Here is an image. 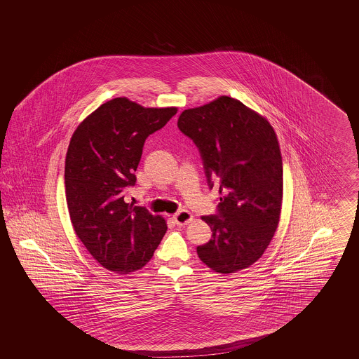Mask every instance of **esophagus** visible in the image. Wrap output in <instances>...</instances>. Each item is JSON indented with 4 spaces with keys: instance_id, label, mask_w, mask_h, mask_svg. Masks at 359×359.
Here are the masks:
<instances>
[{
    "instance_id": "obj_1",
    "label": "esophagus",
    "mask_w": 359,
    "mask_h": 359,
    "mask_svg": "<svg viewBox=\"0 0 359 359\" xmlns=\"http://www.w3.org/2000/svg\"><path fill=\"white\" fill-rule=\"evenodd\" d=\"M192 219H194V215H192L189 211H187V210H180L179 212H176V214L173 215V221H175L176 224H179V226L188 224Z\"/></svg>"
}]
</instances>
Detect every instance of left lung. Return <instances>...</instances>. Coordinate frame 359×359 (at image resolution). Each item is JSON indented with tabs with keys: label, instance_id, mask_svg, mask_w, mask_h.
I'll list each match as a JSON object with an SVG mask.
<instances>
[{
	"label": "left lung",
	"instance_id": "left-lung-1",
	"mask_svg": "<svg viewBox=\"0 0 359 359\" xmlns=\"http://www.w3.org/2000/svg\"><path fill=\"white\" fill-rule=\"evenodd\" d=\"M179 129L194 140L208 186L219 184L218 214L202 217L212 238L198 246L217 273H236L264 255L280 222L283 158L272 125L250 107L222 95L184 110Z\"/></svg>",
	"mask_w": 359,
	"mask_h": 359
}]
</instances>
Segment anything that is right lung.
<instances>
[{
    "label": "right lung",
    "instance_id": "obj_1",
    "mask_svg": "<svg viewBox=\"0 0 359 359\" xmlns=\"http://www.w3.org/2000/svg\"><path fill=\"white\" fill-rule=\"evenodd\" d=\"M176 113L177 107H144L120 97L87 116L71 137L65 168L71 223L88 253L110 272L145 266L167 231L163 217L123 196L136 183L147 137Z\"/></svg>",
    "mask_w": 359,
    "mask_h": 359
}]
</instances>
